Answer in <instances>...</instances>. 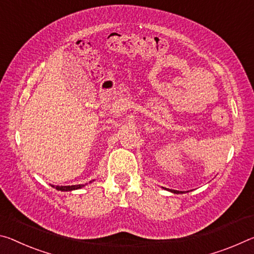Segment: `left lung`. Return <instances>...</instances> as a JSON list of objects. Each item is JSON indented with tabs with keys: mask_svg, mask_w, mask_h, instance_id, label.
<instances>
[{
	"mask_svg": "<svg viewBox=\"0 0 254 254\" xmlns=\"http://www.w3.org/2000/svg\"><path fill=\"white\" fill-rule=\"evenodd\" d=\"M162 188L163 189H165L164 187H162ZM165 190H168V191H170V192H172V193H185V191H179V190H172V189H165Z\"/></svg>",
	"mask_w": 254,
	"mask_h": 254,
	"instance_id": "obj_1",
	"label": "left lung"
}]
</instances>
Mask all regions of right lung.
<instances>
[{
    "mask_svg": "<svg viewBox=\"0 0 254 254\" xmlns=\"http://www.w3.org/2000/svg\"><path fill=\"white\" fill-rule=\"evenodd\" d=\"M92 181H94V180H92ZM92 181H90V184ZM51 186L58 191H72V190H77V189L83 188V187H85V185H76V186H54V185H51Z\"/></svg>",
    "mask_w": 254,
    "mask_h": 254,
    "instance_id": "add662e5",
    "label": "right lung"
}]
</instances>
